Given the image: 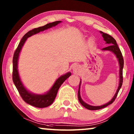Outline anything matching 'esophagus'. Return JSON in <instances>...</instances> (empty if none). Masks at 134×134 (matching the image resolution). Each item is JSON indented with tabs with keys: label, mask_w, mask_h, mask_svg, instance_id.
<instances>
[{
	"label": "esophagus",
	"mask_w": 134,
	"mask_h": 134,
	"mask_svg": "<svg viewBox=\"0 0 134 134\" xmlns=\"http://www.w3.org/2000/svg\"><path fill=\"white\" fill-rule=\"evenodd\" d=\"M79 67L77 65H72V71H73V72H74V74H77V72H79Z\"/></svg>",
	"instance_id": "1"
}]
</instances>
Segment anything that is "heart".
I'll return each instance as SVG.
<instances>
[{"instance_id":"heart-1","label":"heart","mask_w":134,"mask_h":134,"mask_svg":"<svg viewBox=\"0 0 134 134\" xmlns=\"http://www.w3.org/2000/svg\"><path fill=\"white\" fill-rule=\"evenodd\" d=\"M92 42H93V41H92Z\"/></svg>"}]
</instances>
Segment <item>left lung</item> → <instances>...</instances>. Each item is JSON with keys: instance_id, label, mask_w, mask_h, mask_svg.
<instances>
[{"instance_id": "left-lung-1", "label": "left lung", "mask_w": 134, "mask_h": 134, "mask_svg": "<svg viewBox=\"0 0 134 134\" xmlns=\"http://www.w3.org/2000/svg\"><path fill=\"white\" fill-rule=\"evenodd\" d=\"M100 33L102 35V37L103 38V40L106 42V44H108L109 46L105 47V48H102V50L103 51H109L115 54V56L118 59V61L119 62V86L118 87L116 93L115 94L114 96L112 97V99L110 100L107 103L105 104V105H101V106H92L90 105L89 104L85 103L84 102L82 99H81V96H80V85L81 83V81L80 80V84H79V90H78V99L79 100L81 103V105L83 106H84L85 108L89 110H99L100 109H102L106 107L108 105L112 104L113 101L115 100V99H116V97L118 95V93L120 89L121 88V86L122 85V82H123V76H122V71H123V67H124V59L123 57H122L121 51L119 48L118 46V44L116 43V40H115L114 38L112 37H111L110 35L107 34L103 33V32L100 31Z\"/></svg>"}]
</instances>
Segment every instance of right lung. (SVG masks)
Masks as SVG:
<instances>
[{
    "instance_id": "obj_1",
    "label": "right lung",
    "mask_w": 134,
    "mask_h": 134,
    "mask_svg": "<svg viewBox=\"0 0 134 134\" xmlns=\"http://www.w3.org/2000/svg\"><path fill=\"white\" fill-rule=\"evenodd\" d=\"M62 21H55L52 23L47 24L43 26H40L39 28H35L28 32L25 35L20 41L19 45L16 49L13 57V72H12V79L17 90L19 92L20 95L22 97V99L29 105L35 106L36 108H46L47 106L51 105L55 99L57 94L59 88L62 85L63 82L66 80L67 78L71 76V72H68L64 75L58 77L55 82L54 83L53 86L48 92L44 94H35L33 93L25 87L24 84L20 78L19 72H18V60L20 53H21L22 47L24 46L25 42L27 38L31 37L35 34L44 31L46 29L51 28L53 26H55L58 24H60Z\"/></svg>"
}]
</instances>
